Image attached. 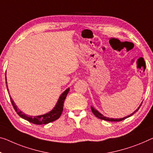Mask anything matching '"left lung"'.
Segmentation results:
<instances>
[{"label": "left lung", "mask_w": 153, "mask_h": 153, "mask_svg": "<svg viewBox=\"0 0 153 153\" xmlns=\"http://www.w3.org/2000/svg\"><path fill=\"white\" fill-rule=\"evenodd\" d=\"M142 103H141L140 106L139 107H138L137 109H136L135 111L133 113V114H130V115H129V116H126V117H123V118H109V117H105V116H103L102 114H101L100 112H98V111H97V110L95 109L93 107H91V111H92L93 114H94V116H95L96 117H97L98 118L101 119V120H106V121H110V122H119V121L123 120H125L126 118H127V117H130V116H133V114H134L136 111H137L138 110H139L140 107H141V105H142Z\"/></svg>", "instance_id": "8db88e82"}]
</instances>
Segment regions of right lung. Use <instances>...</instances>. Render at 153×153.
Segmentation results:
<instances>
[{
    "label": "right lung",
    "instance_id": "right-lung-1",
    "mask_svg": "<svg viewBox=\"0 0 153 153\" xmlns=\"http://www.w3.org/2000/svg\"><path fill=\"white\" fill-rule=\"evenodd\" d=\"M7 83V79H6V84ZM69 90H70V88H68L67 90H65L64 91H63V92L62 94V95L60 96L59 98L55 107H54L50 112L47 113V114H45L44 115H40V116H28V115L25 114V113L21 111L19 109H18V107L16 106V105L14 103L13 100H12V98H11V96H9V97H10L11 104H12L14 109H15L16 113L18 114V116H20L22 118L29 121V123H31L35 124H46L51 123V122L56 120H57L59 117L61 116V115H62V111H63V102H64L65 98H66L69 92ZM7 91H8V88H7Z\"/></svg>",
    "mask_w": 153,
    "mask_h": 153
}]
</instances>
